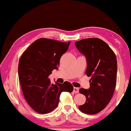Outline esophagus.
Returning <instances> with one entry per match:
<instances>
[{
    "mask_svg": "<svg viewBox=\"0 0 131 131\" xmlns=\"http://www.w3.org/2000/svg\"><path fill=\"white\" fill-rule=\"evenodd\" d=\"M73 92L76 93H76H79V88L73 87Z\"/></svg>",
    "mask_w": 131,
    "mask_h": 131,
    "instance_id": "esophagus-1",
    "label": "esophagus"
}]
</instances>
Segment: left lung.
I'll use <instances>...</instances> for the list:
<instances>
[{"label":"left lung","mask_w":131,"mask_h":131,"mask_svg":"<svg viewBox=\"0 0 131 131\" xmlns=\"http://www.w3.org/2000/svg\"><path fill=\"white\" fill-rule=\"evenodd\" d=\"M75 45L85 57V74L91 77L89 89L79 90L86 101L79 108L84 113L97 114L106 107L113 95L117 81L116 56L107 44L97 38L81 40Z\"/></svg>","instance_id":"obj_1"}]
</instances>
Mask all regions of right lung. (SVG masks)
<instances>
[{
	"label": "right lung",
	"instance_id": "add662e5",
	"mask_svg": "<svg viewBox=\"0 0 131 131\" xmlns=\"http://www.w3.org/2000/svg\"><path fill=\"white\" fill-rule=\"evenodd\" d=\"M70 43L49 39H37L19 59L18 71L24 96L38 113L51 112L58 106L62 92L73 90L70 83L55 82L54 84L48 78L53 70H58L61 57Z\"/></svg>",
	"mask_w": 131,
	"mask_h": 131
}]
</instances>
